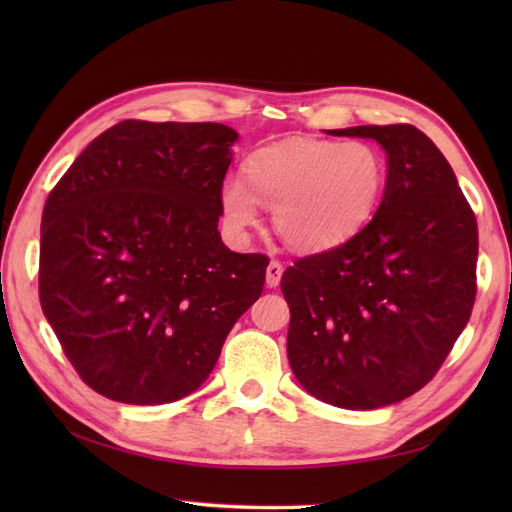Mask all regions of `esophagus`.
I'll return each mask as SVG.
<instances>
[{
	"mask_svg": "<svg viewBox=\"0 0 512 512\" xmlns=\"http://www.w3.org/2000/svg\"><path fill=\"white\" fill-rule=\"evenodd\" d=\"M281 275H284V266H281V262H275V259H273V262H270L268 268H266V284L270 288L279 286Z\"/></svg>",
	"mask_w": 512,
	"mask_h": 512,
	"instance_id": "obj_1",
	"label": "esophagus"
}]
</instances>
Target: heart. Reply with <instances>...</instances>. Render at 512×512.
Wrapping results in <instances>:
<instances>
[{"label":"heart","mask_w":512,"mask_h":512,"mask_svg":"<svg viewBox=\"0 0 512 512\" xmlns=\"http://www.w3.org/2000/svg\"><path fill=\"white\" fill-rule=\"evenodd\" d=\"M244 171L246 180L222 184L226 226L242 233L257 224L259 199L273 206L279 237L301 253L345 244L372 220L387 187L385 156L367 140H286L250 154Z\"/></svg>","instance_id":"1"}]
</instances>
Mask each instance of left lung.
I'll return each instance as SVG.
<instances>
[{"mask_svg":"<svg viewBox=\"0 0 512 512\" xmlns=\"http://www.w3.org/2000/svg\"><path fill=\"white\" fill-rule=\"evenodd\" d=\"M387 151L376 215L345 244L281 277L288 361L328 405L378 409L438 374L475 303L477 220L442 151L413 125H361Z\"/></svg>","mask_w":512,"mask_h":512,"instance_id":"1","label":"left lung"}]
</instances>
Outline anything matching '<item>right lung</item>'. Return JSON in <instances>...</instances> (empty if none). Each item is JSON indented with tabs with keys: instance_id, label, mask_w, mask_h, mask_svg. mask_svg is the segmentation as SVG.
Segmentation results:
<instances>
[{
	"instance_id": "add662e5",
	"label": "right lung",
	"mask_w": 512,
	"mask_h": 512,
	"mask_svg": "<svg viewBox=\"0 0 512 512\" xmlns=\"http://www.w3.org/2000/svg\"><path fill=\"white\" fill-rule=\"evenodd\" d=\"M235 140L220 123L123 121L50 191L41 310L101 396L127 405L189 396L262 295L268 257L233 253L217 231Z\"/></svg>"
}]
</instances>
